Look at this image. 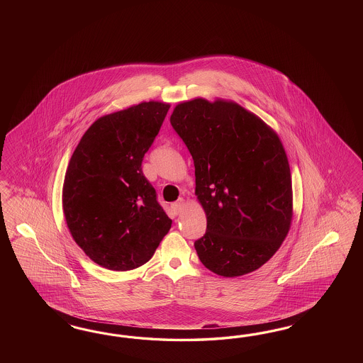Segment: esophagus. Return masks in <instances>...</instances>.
Listing matches in <instances>:
<instances>
[{
  "mask_svg": "<svg viewBox=\"0 0 363 363\" xmlns=\"http://www.w3.org/2000/svg\"><path fill=\"white\" fill-rule=\"evenodd\" d=\"M184 208H185V201H184V198H179L177 202L172 203V210H173L174 214H179V213L184 210Z\"/></svg>",
  "mask_w": 363,
  "mask_h": 363,
  "instance_id": "esophagus-1",
  "label": "esophagus"
}]
</instances>
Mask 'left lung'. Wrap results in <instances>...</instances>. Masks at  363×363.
Wrapping results in <instances>:
<instances>
[{"label":"left lung","instance_id":"1","mask_svg":"<svg viewBox=\"0 0 363 363\" xmlns=\"http://www.w3.org/2000/svg\"><path fill=\"white\" fill-rule=\"evenodd\" d=\"M170 123L196 167V196L206 233L198 258L222 277L266 264L286 238L293 217L291 174L277 133L231 101L196 99L177 105Z\"/></svg>","mask_w":363,"mask_h":363}]
</instances>
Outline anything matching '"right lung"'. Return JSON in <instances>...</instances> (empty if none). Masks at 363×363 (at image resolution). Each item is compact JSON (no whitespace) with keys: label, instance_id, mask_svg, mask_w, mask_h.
Instances as JSON below:
<instances>
[{"label":"right lung","instance_id":"obj_1","mask_svg":"<svg viewBox=\"0 0 363 363\" xmlns=\"http://www.w3.org/2000/svg\"><path fill=\"white\" fill-rule=\"evenodd\" d=\"M169 108L149 101L101 117L70 158L62 189L67 228L84 253L109 270L146 264L172 228L141 167Z\"/></svg>","mask_w":363,"mask_h":363}]
</instances>
